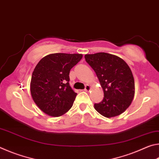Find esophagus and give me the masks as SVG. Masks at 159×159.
<instances>
[{
	"label": "esophagus",
	"mask_w": 159,
	"mask_h": 159,
	"mask_svg": "<svg viewBox=\"0 0 159 159\" xmlns=\"http://www.w3.org/2000/svg\"><path fill=\"white\" fill-rule=\"evenodd\" d=\"M91 90V87L89 85H85V91H87V92H89V91Z\"/></svg>",
	"instance_id": "esophagus-1"
}]
</instances>
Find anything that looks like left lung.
Returning a JSON list of instances; mask_svg holds the SVG:
<instances>
[{
  "instance_id": "1",
  "label": "left lung",
  "mask_w": 159,
  "mask_h": 159,
  "mask_svg": "<svg viewBox=\"0 0 159 159\" xmlns=\"http://www.w3.org/2000/svg\"><path fill=\"white\" fill-rule=\"evenodd\" d=\"M85 61L98 76L104 98L94 107L104 117L116 116L125 111L134 95V80L130 67L117 56L106 52L85 55Z\"/></svg>"
}]
</instances>
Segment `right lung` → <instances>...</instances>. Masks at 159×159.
I'll return each mask as SVG.
<instances>
[{
    "label": "right lung",
    "instance_id": "right-lung-1",
    "mask_svg": "<svg viewBox=\"0 0 159 159\" xmlns=\"http://www.w3.org/2000/svg\"><path fill=\"white\" fill-rule=\"evenodd\" d=\"M81 54L54 53L42 58L31 76V93L40 109L51 116L71 108L77 93L69 85V72L81 60Z\"/></svg>",
    "mask_w": 159,
    "mask_h": 159
}]
</instances>
